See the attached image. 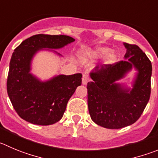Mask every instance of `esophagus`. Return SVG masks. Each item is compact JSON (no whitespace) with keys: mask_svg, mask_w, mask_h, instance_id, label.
Returning a JSON list of instances; mask_svg holds the SVG:
<instances>
[{"mask_svg":"<svg viewBox=\"0 0 158 158\" xmlns=\"http://www.w3.org/2000/svg\"><path fill=\"white\" fill-rule=\"evenodd\" d=\"M89 80H90V79H89V76H88L87 75H83L82 79V83L83 84V85H86L87 82H89Z\"/></svg>","mask_w":158,"mask_h":158,"instance_id":"obj_1","label":"esophagus"}]
</instances>
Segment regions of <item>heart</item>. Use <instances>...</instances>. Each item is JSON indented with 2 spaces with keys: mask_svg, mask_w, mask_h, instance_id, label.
Wrapping results in <instances>:
<instances>
[{
  "mask_svg": "<svg viewBox=\"0 0 158 158\" xmlns=\"http://www.w3.org/2000/svg\"><path fill=\"white\" fill-rule=\"evenodd\" d=\"M81 55L84 60L101 59L104 57L106 64H113L118 58L117 52L111 48L104 46H96L93 48H85L81 51Z\"/></svg>",
  "mask_w": 158,
  "mask_h": 158,
  "instance_id": "b5f03b06",
  "label": "heart"
}]
</instances>
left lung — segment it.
<instances>
[{
    "label": "left lung",
    "instance_id": "1",
    "mask_svg": "<svg viewBox=\"0 0 158 158\" xmlns=\"http://www.w3.org/2000/svg\"><path fill=\"white\" fill-rule=\"evenodd\" d=\"M124 61L97 65L89 72L87 83L88 108L91 119L107 129H122L136 122L150 96L151 62L136 45L123 43ZM132 69L136 71L132 86L119 83Z\"/></svg>",
    "mask_w": 158,
    "mask_h": 158
}]
</instances>
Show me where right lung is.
Wrapping results in <instances>:
<instances>
[{
  "label": "right lung",
  "mask_w": 158,
  "mask_h": 158,
  "mask_svg": "<svg viewBox=\"0 0 158 158\" xmlns=\"http://www.w3.org/2000/svg\"><path fill=\"white\" fill-rule=\"evenodd\" d=\"M65 35L38 34L25 40L15 48L9 64L7 91L13 107L26 122L49 126L61 119L68 101L82 83L81 73L57 75L42 81L32 74V61L39 51L54 50L74 42Z\"/></svg>",
  "instance_id": "right-lung-1"
}]
</instances>
